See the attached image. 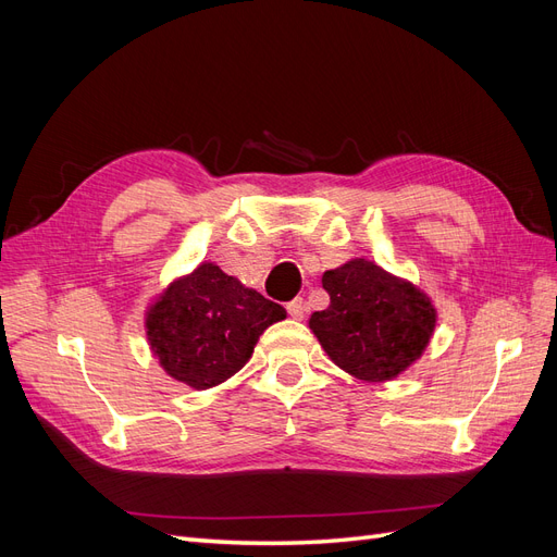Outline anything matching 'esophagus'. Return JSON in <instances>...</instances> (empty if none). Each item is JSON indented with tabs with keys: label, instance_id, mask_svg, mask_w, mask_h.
<instances>
[{
	"label": "esophagus",
	"instance_id": "1",
	"mask_svg": "<svg viewBox=\"0 0 557 557\" xmlns=\"http://www.w3.org/2000/svg\"><path fill=\"white\" fill-rule=\"evenodd\" d=\"M285 309H288V313L295 318V320H301L307 315V301L301 299V297H295L293 301H288V305H285Z\"/></svg>",
	"mask_w": 557,
	"mask_h": 557
}]
</instances>
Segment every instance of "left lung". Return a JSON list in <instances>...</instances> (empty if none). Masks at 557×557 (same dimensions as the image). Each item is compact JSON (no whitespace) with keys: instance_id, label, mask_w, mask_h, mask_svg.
<instances>
[{"instance_id":"obj_1","label":"left lung","mask_w":557,"mask_h":557,"mask_svg":"<svg viewBox=\"0 0 557 557\" xmlns=\"http://www.w3.org/2000/svg\"><path fill=\"white\" fill-rule=\"evenodd\" d=\"M323 288L330 307L315 311L309 327L344 372L381 383L423 356L436 313L409 281L369 260H350L323 274Z\"/></svg>"}]
</instances>
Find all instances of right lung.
<instances>
[{
    "mask_svg": "<svg viewBox=\"0 0 557 557\" xmlns=\"http://www.w3.org/2000/svg\"><path fill=\"white\" fill-rule=\"evenodd\" d=\"M285 318L276 301L205 262L148 309L146 334L172 379L207 391L248 362L260 334Z\"/></svg>",
    "mask_w": 557,
    "mask_h": 557,
    "instance_id": "1",
    "label": "right lung"
}]
</instances>
